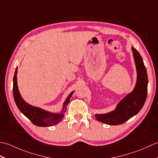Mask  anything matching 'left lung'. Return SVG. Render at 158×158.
Listing matches in <instances>:
<instances>
[{
  "mask_svg": "<svg viewBox=\"0 0 158 158\" xmlns=\"http://www.w3.org/2000/svg\"><path fill=\"white\" fill-rule=\"evenodd\" d=\"M135 62L137 79L135 88L117 104L115 109L105 114H96L95 118L107 125H120L136 115L143 108L147 95L148 77L141 56L132 48Z\"/></svg>",
  "mask_w": 158,
  "mask_h": 158,
  "instance_id": "8db88e82",
  "label": "left lung"
}]
</instances>
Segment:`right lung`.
Listing matches in <instances>:
<instances>
[{"label":"right lung","instance_id":"1","mask_svg":"<svg viewBox=\"0 0 158 158\" xmlns=\"http://www.w3.org/2000/svg\"><path fill=\"white\" fill-rule=\"evenodd\" d=\"M17 73H18V67L15 69V75L13 77V94L16 105L18 107L20 111L31 120L33 124L40 127L52 126L59 123L60 121H62L64 117V113L66 112V106L69 105L70 98H71L74 91L70 94L64 102L61 113H53L49 112L48 110L39 108V107L33 106L24 101V100L20 95L18 89V81H17Z\"/></svg>","mask_w":158,"mask_h":158}]
</instances>
